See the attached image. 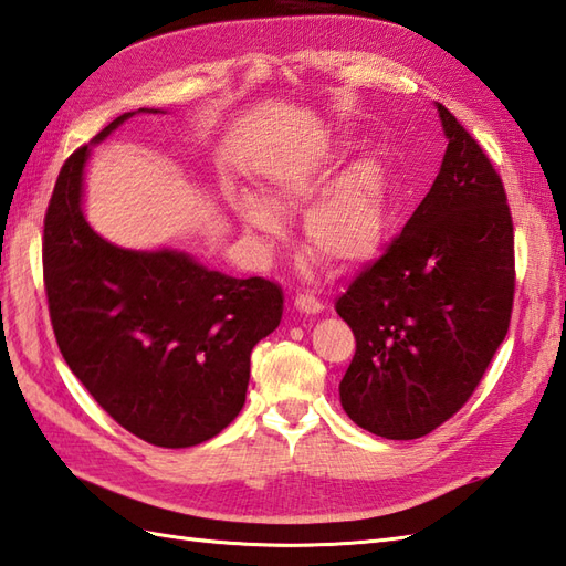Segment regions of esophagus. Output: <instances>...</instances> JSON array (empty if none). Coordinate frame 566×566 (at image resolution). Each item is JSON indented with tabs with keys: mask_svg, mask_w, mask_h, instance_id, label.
Wrapping results in <instances>:
<instances>
[{
	"mask_svg": "<svg viewBox=\"0 0 566 566\" xmlns=\"http://www.w3.org/2000/svg\"><path fill=\"white\" fill-rule=\"evenodd\" d=\"M294 306H296L301 313H321V311H323V304H321V301L315 298L313 294H296Z\"/></svg>",
	"mask_w": 566,
	"mask_h": 566,
	"instance_id": "esophagus-1",
	"label": "esophagus"
}]
</instances>
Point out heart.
<instances>
[{
	"label": "heart",
	"mask_w": 566,
	"mask_h": 566,
	"mask_svg": "<svg viewBox=\"0 0 566 566\" xmlns=\"http://www.w3.org/2000/svg\"><path fill=\"white\" fill-rule=\"evenodd\" d=\"M327 178L321 168H272L265 174V195L280 209L308 202ZM272 203V205H273ZM271 205V206H272ZM253 192H233L235 217L253 235H277V209ZM392 214V188L384 161L374 156L352 161L327 182L306 212L304 231L311 251L333 268H354L371 260L386 241Z\"/></svg>",
	"instance_id": "heart-1"
}]
</instances>
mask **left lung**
<instances>
[{
  "label": "left lung",
  "mask_w": 566,
  "mask_h": 566,
  "mask_svg": "<svg viewBox=\"0 0 566 566\" xmlns=\"http://www.w3.org/2000/svg\"><path fill=\"white\" fill-rule=\"evenodd\" d=\"M441 170L405 229L335 301L357 339L339 400L354 424L419 439L470 400L514 308V221L488 154L439 103Z\"/></svg>",
  "instance_id": "8db88e82"
}]
</instances>
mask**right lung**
<instances>
[{"label": "right lung", "mask_w": 566, "mask_h": 566, "mask_svg": "<svg viewBox=\"0 0 566 566\" xmlns=\"http://www.w3.org/2000/svg\"><path fill=\"white\" fill-rule=\"evenodd\" d=\"M133 115L115 117L94 144ZM86 159L88 144L64 161L45 212L43 282L57 347L117 424L161 449H188L241 412L251 352L282 321V289L186 253L103 241L82 214Z\"/></svg>", "instance_id": "right-lung-1"}]
</instances>
